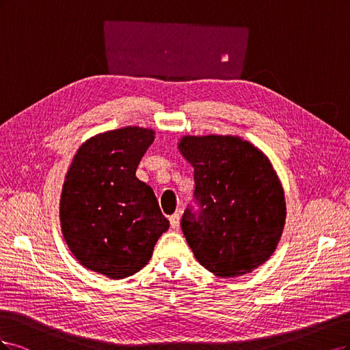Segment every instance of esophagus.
Returning a JSON list of instances; mask_svg holds the SVG:
<instances>
[{
	"label": "esophagus",
	"mask_w": 350,
	"mask_h": 350,
	"mask_svg": "<svg viewBox=\"0 0 350 350\" xmlns=\"http://www.w3.org/2000/svg\"><path fill=\"white\" fill-rule=\"evenodd\" d=\"M170 225H172L173 230H178V227H180V215H178V213H174V215L170 217Z\"/></svg>",
	"instance_id": "esophagus-1"
}]
</instances>
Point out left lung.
<instances>
[{
    "label": "left lung",
    "instance_id": "obj_1",
    "mask_svg": "<svg viewBox=\"0 0 350 350\" xmlns=\"http://www.w3.org/2000/svg\"><path fill=\"white\" fill-rule=\"evenodd\" d=\"M178 150L195 168V200L182 230L196 260L219 278L252 272L284 231V189L267 157L232 135H186Z\"/></svg>",
    "mask_w": 350,
    "mask_h": 350
}]
</instances>
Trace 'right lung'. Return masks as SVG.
Instances as JSON below:
<instances>
[{
  "label": "right lung",
  "mask_w": 350,
  "mask_h": 350,
  "mask_svg": "<svg viewBox=\"0 0 350 350\" xmlns=\"http://www.w3.org/2000/svg\"><path fill=\"white\" fill-rule=\"evenodd\" d=\"M154 131L126 126L98 133L78 148L59 202L64 239L88 270L132 276L150 262L170 227L152 189L135 176Z\"/></svg>",
  "instance_id": "1"
}]
</instances>
